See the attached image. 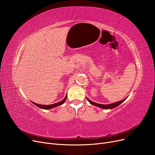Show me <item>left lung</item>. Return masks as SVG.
I'll list each match as a JSON object with an SVG mask.
<instances>
[{
    "label": "left lung",
    "instance_id": "8db88e82",
    "mask_svg": "<svg viewBox=\"0 0 155 155\" xmlns=\"http://www.w3.org/2000/svg\"><path fill=\"white\" fill-rule=\"evenodd\" d=\"M126 99H127V97H126V98H125L124 99H123V101H119V102H115V103H112V104L105 105V104H97V103L91 101L90 99H88V98H87V99L88 100V101L89 102L91 103V104H92V105H95V106L99 107L104 109H112L113 108H115L117 106H118L119 105H120L121 103H123Z\"/></svg>",
    "mask_w": 155,
    "mask_h": 155
}]
</instances>
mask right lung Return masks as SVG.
<instances>
[{
  "mask_svg": "<svg viewBox=\"0 0 155 155\" xmlns=\"http://www.w3.org/2000/svg\"><path fill=\"white\" fill-rule=\"evenodd\" d=\"M67 95L65 96L64 99H63L61 101H60V102H59L55 103V104H51V105H41V104H36V103L33 102H32L35 105H36V106L39 107V108L47 110V109H52V108H54V107H57V106H59V105H62V104L65 102V101L67 100Z\"/></svg>",
  "mask_w": 155,
  "mask_h": 155,
  "instance_id": "right-lung-1",
  "label": "right lung"
}]
</instances>
